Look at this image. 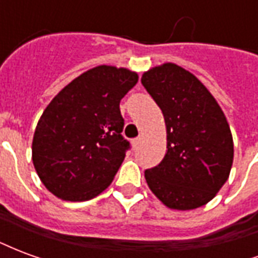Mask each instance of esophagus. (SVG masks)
I'll list each match as a JSON object with an SVG mask.
<instances>
[{"label": "esophagus", "mask_w": 258, "mask_h": 258, "mask_svg": "<svg viewBox=\"0 0 258 258\" xmlns=\"http://www.w3.org/2000/svg\"><path fill=\"white\" fill-rule=\"evenodd\" d=\"M141 142H142V137H138V138L133 140V148H134V149H138L141 145Z\"/></svg>", "instance_id": "1"}]
</instances>
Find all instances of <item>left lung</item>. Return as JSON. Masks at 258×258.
Instances as JSON below:
<instances>
[{"label": "left lung", "instance_id": "left-lung-1", "mask_svg": "<svg viewBox=\"0 0 258 258\" xmlns=\"http://www.w3.org/2000/svg\"><path fill=\"white\" fill-rule=\"evenodd\" d=\"M141 83L162 109L167 151L148 168V186L163 205L194 210L209 203L229 177L233 141L225 114L210 91L175 63L142 74Z\"/></svg>", "mask_w": 258, "mask_h": 258}]
</instances>
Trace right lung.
<instances>
[{
    "mask_svg": "<svg viewBox=\"0 0 258 258\" xmlns=\"http://www.w3.org/2000/svg\"><path fill=\"white\" fill-rule=\"evenodd\" d=\"M138 81L128 69L101 64L80 74L49 102L33 138V164L56 198L84 202L106 189L130 142L120 101Z\"/></svg>",
    "mask_w": 258,
    "mask_h": 258,
    "instance_id": "add662e5",
    "label": "right lung"
}]
</instances>
